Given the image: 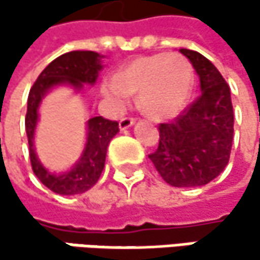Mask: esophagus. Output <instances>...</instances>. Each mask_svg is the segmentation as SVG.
<instances>
[{"instance_id":"obj_1","label":"esophagus","mask_w":260,"mask_h":260,"mask_svg":"<svg viewBox=\"0 0 260 260\" xmlns=\"http://www.w3.org/2000/svg\"><path fill=\"white\" fill-rule=\"evenodd\" d=\"M134 123H135V119H134V117H123V119L120 120L119 126H120V129H128V128L132 126Z\"/></svg>"}]
</instances>
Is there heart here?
<instances>
[{"mask_svg": "<svg viewBox=\"0 0 260 260\" xmlns=\"http://www.w3.org/2000/svg\"><path fill=\"white\" fill-rule=\"evenodd\" d=\"M192 85L191 63L181 54H153L140 57L107 79L104 90L117 102L138 94L141 111L150 119L176 116L185 105Z\"/></svg>", "mask_w": 260, "mask_h": 260, "instance_id": "heart-1", "label": "heart"}]
</instances>
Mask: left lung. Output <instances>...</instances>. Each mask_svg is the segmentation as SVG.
Listing matches in <instances>:
<instances>
[{"label": "left lung", "mask_w": 260, "mask_h": 260, "mask_svg": "<svg viewBox=\"0 0 260 260\" xmlns=\"http://www.w3.org/2000/svg\"><path fill=\"white\" fill-rule=\"evenodd\" d=\"M181 52L194 66L202 93L175 120L159 123L158 149L149 158L167 183L186 188L206 185L228 166L234 107L231 88L218 69L196 51Z\"/></svg>", "instance_id": "left-lung-1"}]
</instances>
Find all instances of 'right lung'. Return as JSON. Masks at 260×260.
Returning <instances> with one entry per match:
<instances>
[{
  "label": "right lung",
  "mask_w": 260,
  "mask_h": 260,
  "mask_svg": "<svg viewBox=\"0 0 260 260\" xmlns=\"http://www.w3.org/2000/svg\"><path fill=\"white\" fill-rule=\"evenodd\" d=\"M101 55L93 51H72L60 55L51 61L42 74L37 77L28 94V107L25 116V131L28 135L29 161L31 169L37 179L51 191L61 196L81 194L90 189L98 179L105 166L107 147L111 138L119 132L116 120L104 119L102 116L88 120L85 150L79 162L68 173L51 175L37 159L32 146V137L37 123V108L45 93L57 84H71L81 88L82 82L94 84L101 66Z\"/></svg>",
  "instance_id": "1"
}]
</instances>
